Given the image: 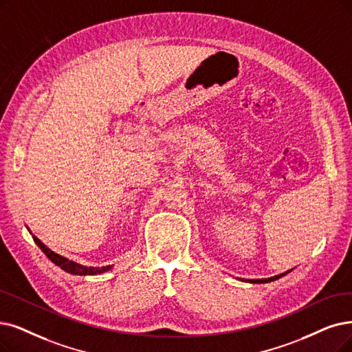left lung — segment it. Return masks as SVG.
<instances>
[{
	"mask_svg": "<svg viewBox=\"0 0 352 352\" xmlns=\"http://www.w3.org/2000/svg\"><path fill=\"white\" fill-rule=\"evenodd\" d=\"M292 270H287L286 273H282V274H277V276H273V277H269V278H250V280H247V282H250V283H269V282H274V280H277V278H280V277H283V276H286L287 273H290Z\"/></svg>",
	"mask_w": 352,
	"mask_h": 352,
	"instance_id": "left-lung-1",
	"label": "left lung"
}]
</instances>
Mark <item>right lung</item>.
Masks as SVG:
<instances>
[{"label":"right lung","instance_id":"add662e5","mask_svg":"<svg viewBox=\"0 0 352 352\" xmlns=\"http://www.w3.org/2000/svg\"><path fill=\"white\" fill-rule=\"evenodd\" d=\"M33 240L34 243L40 247V250L45 252V254L47 256V258L54 263L56 265H59L62 270H65L66 273H70V274H76V276H94V274H101L104 272H108L112 269V265H104V267H87V265H82L79 263H75V261H70L67 260L66 257H62L59 256L58 252L52 251L50 248H47L43 243H41L38 238L36 235H33Z\"/></svg>","mask_w":352,"mask_h":352}]
</instances>
